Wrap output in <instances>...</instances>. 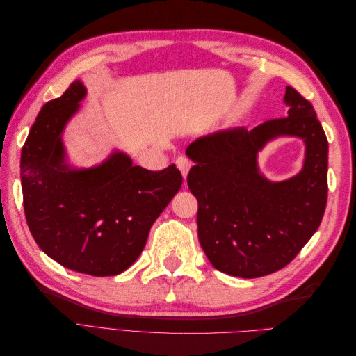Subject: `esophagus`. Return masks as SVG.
<instances>
[{
	"mask_svg": "<svg viewBox=\"0 0 356 356\" xmlns=\"http://www.w3.org/2000/svg\"><path fill=\"white\" fill-rule=\"evenodd\" d=\"M177 166L179 168V170H181L182 177L186 178V177H187V174H188L190 168H191V161H190L187 157L181 156V157H178V159H177Z\"/></svg>",
	"mask_w": 356,
	"mask_h": 356,
	"instance_id": "1",
	"label": "esophagus"
}]
</instances>
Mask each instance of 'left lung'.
<instances>
[{
    "instance_id": "left-lung-1",
    "label": "left lung",
    "mask_w": 356,
    "mask_h": 356,
    "mask_svg": "<svg viewBox=\"0 0 356 356\" xmlns=\"http://www.w3.org/2000/svg\"><path fill=\"white\" fill-rule=\"evenodd\" d=\"M288 115L252 131L229 129L190 144L195 161L187 184L199 202L197 234L217 270L246 279L281 270L318 230L328 196V141L312 104L286 86ZM304 138L305 166L298 176L270 183L259 175L256 153L267 140Z\"/></svg>"
}]
</instances>
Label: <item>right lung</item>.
Here are the masks:
<instances>
[{
	"label": "right lung",
	"instance_id": "1",
	"mask_svg": "<svg viewBox=\"0 0 356 356\" xmlns=\"http://www.w3.org/2000/svg\"><path fill=\"white\" fill-rule=\"evenodd\" d=\"M86 96L77 80L44 104L20 156L24 208L32 238L50 258L74 272L114 276L143 252L148 233L182 184L175 165L134 166L114 153L102 165H65L60 134Z\"/></svg>",
	"mask_w": 356,
	"mask_h": 356
}]
</instances>
